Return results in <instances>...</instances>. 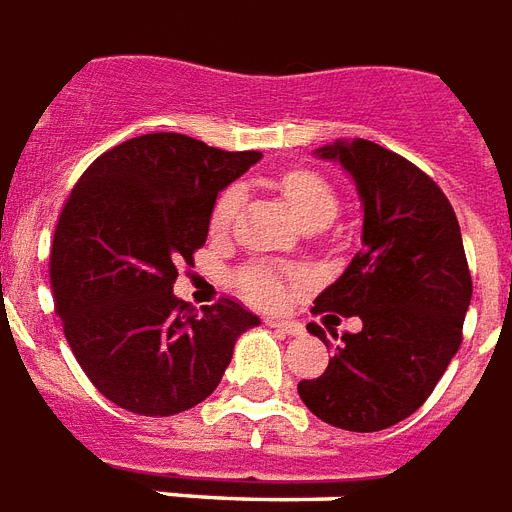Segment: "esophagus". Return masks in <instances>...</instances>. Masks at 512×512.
<instances>
[{"label": "esophagus", "mask_w": 512, "mask_h": 512, "mask_svg": "<svg viewBox=\"0 0 512 512\" xmlns=\"http://www.w3.org/2000/svg\"><path fill=\"white\" fill-rule=\"evenodd\" d=\"M266 323L271 325V328H276V331L287 333V336H301V333H304V325L295 323V320H274V317H271Z\"/></svg>", "instance_id": "34e87169"}]
</instances>
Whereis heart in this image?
Instances as JSON below:
<instances>
[{
  "mask_svg": "<svg viewBox=\"0 0 512 512\" xmlns=\"http://www.w3.org/2000/svg\"><path fill=\"white\" fill-rule=\"evenodd\" d=\"M279 189L285 195L287 206L293 208L295 217L301 219L306 227H325L336 217V208H339L336 192L323 176H317L312 170H290L279 179ZM238 203H241V192L236 187L225 189L219 195L214 208H211V230L214 233H225L230 227V222L236 217ZM233 282L252 304L274 309V306L285 304L290 285L298 282V274L279 266H268V263H252V266L241 268Z\"/></svg>",
  "mask_w": 512,
  "mask_h": 512,
  "instance_id": "1",
  "label": "heart"
}]
</instances>
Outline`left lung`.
Here are the masks:
<instances>
[{
  "instance_id": "1",
  "label": "left lung",
  "mask_w": 512,
  "mask_h": 512,
  "mask_svg": "<svg viewBox=\"0 0 512 512\" xmlns=\"http://www.w3.org/2000/svg\"><path fill=\"white\" fill-rule=\"evenodd\" d=\"M355 181L363 206V249L314 298V314L361 317L344 333L325 372L298 382V396L325 423L382 431L429 399L461 344L472 276L450 200L396 151L372 140L317 149ZM328 347L320 325H309Z\"/></svg>"
}]
</instances>
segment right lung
Segmentation results:
<instances>
[{"mask_svg": "<svg viewBox=\"0 0 512 512\" xmlns=\"http://www.w3.org/2000/svg\"><path fill=\"white\" fill-rule=\"evenodd\" d=\"M260 157L151 132L105 151L70 192L51 246L56 314L75 361L121 410L165 418L200 404L238 336L260 325L230 298L195 312L173 295L217 195Z\"/></svg>", "mask_w": 512, "mask_h": 512, "instance_id": "right-lung-1", "label": "right lung"}]
</instances>
